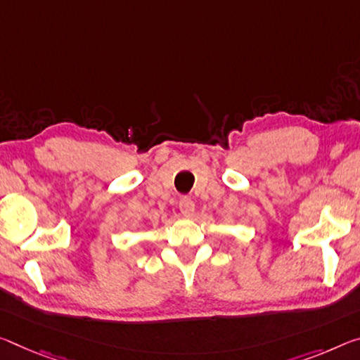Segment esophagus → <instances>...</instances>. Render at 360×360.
<instances>
[{
    "instance_id": "1",
    "label": "esophagus",
    "mask_w": 360,
    "mask_h": 360,
    "mask_svg": "<svg viewBox=\"0 0 360 360\" xmlns=\"http://www.w3.org/2000/svg\"><path fill=\"white\" fill-rule=\"evenodd\" d=\"M179 210L186 218H191V216H193V211H195V203L189 197H182L179 200Z\"/></svg>"
}]
</instances>
